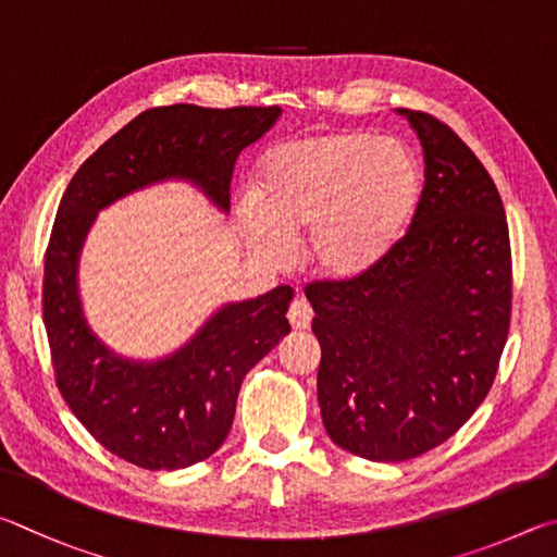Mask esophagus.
Wrapping results in <instances>:
<instances>
[{"mask_svg": "<svg viewBox=\"0 0 557 557\" xmlns=\"http://www.w3.org/2000/svg\"><path fill=\"white\" fill-rule=\"evenodd\" d=\"M288 323L294 330H308L313 323V308L308 306V300L296 298L288 308Z\"/></svg>", "mask_w": 557, "mask_h": 557, "instance_id": "esophagus-1", "label": "esophagus"}]
</instances>
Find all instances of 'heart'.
<instances>
[{"label":"heart","instance_id":"heart-1","mask_svg":"<svg viewBox=\"0 0 557 557\" xmlns=\"http://www.w3.org/2000/svg\"><path fill=\"white\" fill-rule=\"evenodd\" d=\"M253 200L237 205L247 237L273 263L310 232L320 276L355 281L376 269L411 224L421 169L401 141L372 132H325L281 141L253 171Z\"/></svg>","mask_w":557,"mask_h":557}]
</instances>
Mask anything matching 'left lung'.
Segmentation results:
<instances>
[{
  "instance_id": "1",
  "label": "left lung",
  "mask_w": 557,
  "mask_h": 557,
  "mask_svg": "<svg viewBox=\"0 0 557 557\" xmlns=\"http://www.w3.org/2000/svg\"><path fill=\"white\" fill-rule=\"evenodd\" d=\"M423 146L411 227L355 281L306 296L323 349L318 404L333 443L374 462L443 445L490 394L511 320V244L499 190L433 114L398 110Z\"/></svg>"
}]
</instances>
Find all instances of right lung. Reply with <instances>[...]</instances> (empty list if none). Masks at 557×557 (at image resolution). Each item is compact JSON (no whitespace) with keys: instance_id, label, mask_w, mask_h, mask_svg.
Returning <instances> with one entry per match:
<instances>
[{"instance_id":"obj_1","label":"right lung","mask_w":557,"mask_h":557,"mask_svg":"<svg viewBox=\"0 0 557 557\" xmlns=\"http://www.w3.org/2000/svg\"><path fill=\"white\" fill-rule=\"evenodd\" d=\"M281 107H153L87 159L58 205L44 267V323L55 384L97 443L144 470H183L227 437L242 379L290 333L294 288L227 304L173 355L134 362L87 325L77 261L97 212L161 181H188L230 212L237 156L261 139Z\"/></svg>"}]
</instances>
